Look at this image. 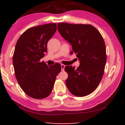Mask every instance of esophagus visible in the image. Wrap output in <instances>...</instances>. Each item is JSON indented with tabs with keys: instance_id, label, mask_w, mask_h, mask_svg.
<instances>
[{
	"instance_id": "esophagus-1",
	"label": "esophagus",
	"mask_w": 125,
	"mask_h": 125,
	"mask_svg": "<svg viewBox=\"0 0 125 125\" xmlns=\"http://www.w3.org/2000/svg\"><path fill=\"white\" fill-rule=\"evenodd\" d=\"M64 68H65V65L64 64H61V69H62V71L64 70Z\"/></svg>"
}]
</instances>
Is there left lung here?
<instances>
[{
	"label": "left lung",
	"mask_w": 125,
	"mask_h": 125,
	"mask_svg": "<svg viewBox=\"0 0 125 125\" xmlns=\"http://www.w3.org/2000/svg\"><path fill=\"white\" fill-rule=\"evenodd\" d=\"M57 29L64 39L70 43L76 53L80 65L65 67L68 77L67 87L73 94L83 97L96 90L103 77L106 56L103 37L98 31L90 24L58 23Z\"/></svg>",
	"instance_id": "1"
}]
</instances>
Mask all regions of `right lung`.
Instances as JSON below:
<instances>
[{
    "instance_id": "obj_1",
    "label": "right lung",
    "mask_w": 125,
    "mask_h": 125,
    "mask_svg": "<svg viewBox=\"0 0 125 125\" xmlns=\"http://www.w3.org/2000/svg\"><path fill=\"white\" fill-rule=\"evenodd\" d=\"M56 23H49L27 29L18 39L13 56L15 76L20 87L31 98L42 99L53 89L61 65L48 66L40 60L47 52V44L55 33Z\"/></svg>"
}]
</instances>
